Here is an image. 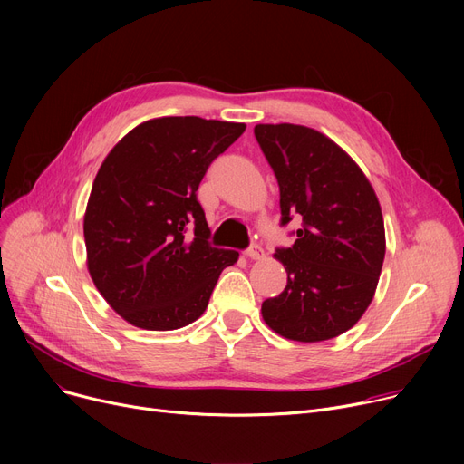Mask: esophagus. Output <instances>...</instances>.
<instances>
[{
  "label": "esophagus",
  "mask_w": 464,
  "mask_h": 464,
  "mask_svg": "<svg viewBox=\"0 0 464 464\" xmlns=\"http://www.w3.org/2000/svg\"><path fill=\"white\" fill-rule=\"evenodd\" d=\"M246 256L250 257V259H263L265 257V252H263V248L261 246H257V245H254V246H250L248 250H246Z\"/></svg>",
  "instance_id": "34e87169"
}]
</instances>
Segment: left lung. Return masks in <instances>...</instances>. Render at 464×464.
I'll use <instances>...</instances> for the list:
<instances>
[{"mask_svg": "<svg viewBox=\"0 0 464 464\" xmlns=\"http://www.w3.org/2000/svg\"><path fill=\"white\" fill-rule=\"evenodd\" d=\"M254 133L280 186L282 224L303 218L295 245L275 254L287 285L263 301L261 315L287 340H331L361 320L376 294L385 257L376 191L352 156L318 130L257 124Z\"/></svg>", "mask_w": 464, "mask_h": 464, "instance_id": "obj_1", "label": "left lung"}]
</instances>
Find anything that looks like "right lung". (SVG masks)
I'll return each instance as SVG.
<instances>
[{
  "mask_svg": "<svg viewBox=\"0 0 464 464\" xmlns=\"http://www.w3.org/2000/svg\"><path fill=\"white\" fill-rule=\"evenodd\" d=\"M246 124L199 116L146 120L97 170L84 212L88 273L109 306L146 331L199 320L238 252L208 246L198 191Z\"/></svg>",
  "mask_w": 464,
  "mask_h": 464,
  "instance_id": "add662e5",
  "label": "right lung"
}]
</instances>
